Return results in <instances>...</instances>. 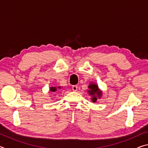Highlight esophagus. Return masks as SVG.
<instances>
[{
  "instance_id": "1",
  "label": "esophagus",
  "mask_w": 148,
  "mask_h": 148,
  "mask_svg": "<svg viewBox=\"0 0 148 148\" xmlns=\"http://www.w3.org/2000/svg\"><path fill=\"white\" fill-rule=\"evenodd\" d=\"M72 90H73L74 91H76L77 90V86H72Z\"/></svg>"
}]
</instances>
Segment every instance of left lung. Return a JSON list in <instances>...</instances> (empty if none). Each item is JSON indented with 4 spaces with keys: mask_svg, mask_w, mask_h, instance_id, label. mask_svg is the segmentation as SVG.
<instances>
[{
    "mask_svg": "<svg viewBox=\"0 0 148 148\" xmlns=\"http://www.w3.org/2000/svg\"><path fill=\"white\" fill-rule=\"evenodd\" d=\"M89 90H87V92L91 97V101L92 102H97V99H101L102 96V91L99 89L98 85L91 82L88 86Z\"/></svg>",
    "mask_w": 148,
    "mask_h": 148,
    "instance_id": "left-lung-1",
    "label": "left lung"
}]
</instances>
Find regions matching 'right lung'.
Listing matches in <instances>:
<instances>
[{"label": "right lung", "instance_id": "right-lung-1", "mask_svg": "<svg viewBox=\"0 0 148 148\" xmlns=\"http://www.w3.org/2000/svg\"><path fill=\"white\" fill-rule=\"evenodd\" d=\"M61 86H58V87H56V86H53V87H51L49 89V92H56L57 89H61Z\"/></svg>", "mask_w": 148, "mask_h": 148}]
</instances>
